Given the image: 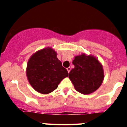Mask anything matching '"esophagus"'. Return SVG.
I'll use <instances>...</instances> for the list:
<instances>
[{"label": "esophagus", "mask_w": 127, "mask_h": 127, "mask_svg": "<svg viewBox=\"0 0 127 127\" xmlns=\"http://www.w3.org/2000/svg\"><path fill=\"white\" fill-rule=\"evenodd\" d=\"M67 70L68 73H69V72H70V67H67Z\"/></svg>", "instance_id": "34e87169"}]
</instances>
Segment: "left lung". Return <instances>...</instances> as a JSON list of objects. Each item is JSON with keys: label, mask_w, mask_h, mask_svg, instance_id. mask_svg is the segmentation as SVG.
<instances>
[{"label": "left lung", "mask_w": 127, "mask_h": 127, "mask_svg": "<svg viewBox=\"0 0 127 127\" xmlns=\"http://www.w3.org/2000/svg\"><path fill=\"white\" fill-rule=\"evenodd\" d=\"M72 64L75 67L69 72V78L77 91L89 94L100 86L103 80V70L95 57L83 53L75 57Z\"/></svg>", "instance_id": "1"}]
</instances>
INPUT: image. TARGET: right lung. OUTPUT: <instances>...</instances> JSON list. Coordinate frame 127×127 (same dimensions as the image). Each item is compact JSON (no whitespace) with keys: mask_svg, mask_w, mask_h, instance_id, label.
<instances>
[{"mask_svg":"<svg viewBox=\"0 0 127 127\" xmlns=\"http://www.w3.org/2000/svg\"><path fill=\"white\" fill-rule=\"evenodd\" d=\"M57 55L51 48H46L33 54L28 61L27 76L32 87L38 93H51L63 79L68 77L67 70L63 67Z\"/></svg>","mask_w":127,"mask_h":127,"instance_id":"right-lung-1","label":"right lung"}]
</instances>
